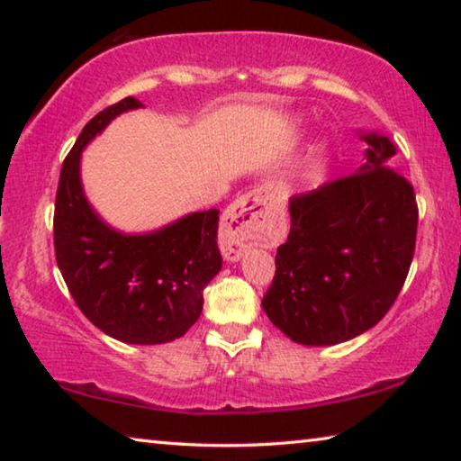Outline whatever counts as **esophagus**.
<instances>
[{"instance_id": "34e87169", "label": "esophagus", "mask_w": 461, "mask_h": 461, "mask_svg": "<svg viewBox=\"0 0 461 461\" xmlns=\"http://www.w3.org/2000/svg\"><path fill=\"white\" fill-rule=\"evenodd\" d=\"M270 213L267 189H254L233 201L223 215L220 231V249L228 262H238L249 246L264 238Z\"/></svg>"}]
</instances>
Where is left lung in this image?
Segmentation results:
<instances>
[{
  "instance_id": "left-lung-1",
  "label": "left lung",
  "mask_w": 461,
  "mask_h": 461,
  "mask_svg": "<svg viewBox=\"0 0 461 461\" xmlns=\"http://www.w3.org/2000/svg\"><path fill=\"white\" fill-rule=\"evenodd\" d=\"M357 136L368 148L352 176L288 201L291 233L262 309L301 346H335L376 325L415 254L417 203L393 167L396 146L378 131Z\"/></svg>"
}]
</instances>
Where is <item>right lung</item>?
Segmentation results:
<instances>
[{"mask_svg":"<svg viewBox=\"0 0 461 461\" xmlns=\"http://www.w3.org/2000/svg\"><path fill=\"white\" fill-rule=\"evenodd\" d=\"M134 97L99 112L62 162L54 203V252L62 278L89 321L109 338L156 346L189 331L203 288L221 270L220 209L193 212L158 230L109 225L83 189L81 154L118 115L142 109Z\"/></svg>","mask_w":461,"mask_h":461,"instance_id":"1","label":"right lung"}]
</instances>
